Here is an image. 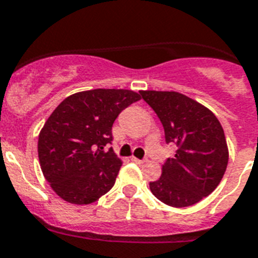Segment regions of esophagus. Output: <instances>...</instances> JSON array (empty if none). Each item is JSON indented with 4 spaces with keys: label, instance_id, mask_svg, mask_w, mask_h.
Segmentation results:
<instances>
[{
    "label": "esophagus",
    "instance_id": "obj_1",
    "mask_svg": "<svg viewBox=\"0 0 258 258\" xmlns=\"http://www.w3.org/2000/svg\"><path fill=\"white\" fill-rule=\"evenodd\" d=\"M131 160H133L134 163H136V164H144V163H146V160H140V159L135 158V156H133V158H131Z\"/></svg>",
    "mask_w": 258,
    "mask_h": 258
}]
</instances>
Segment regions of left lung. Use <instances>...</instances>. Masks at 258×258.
<instances>
[{
    "label": "left lung",
    "instance_id": "left-lung-1",
    "mask_svg": "<svg viewBox=\"0 0 258 258\" xmlns=\"http://www.w3.org/2000/svg\"><path fill=\"white\" fill-rule=\"evenodd\" d=\"M164 127L165 142L176 146L175 158L151 181L155 198L183 208L202 202L223 179L229 152L224 130L212 111L176 91H140Z\"/></svg>",
    "mask_w": 258,
    "mask_h": 258
}]
</instances>
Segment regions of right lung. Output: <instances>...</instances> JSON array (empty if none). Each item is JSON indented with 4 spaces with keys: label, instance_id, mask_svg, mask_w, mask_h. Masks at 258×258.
Returning <instances> with one entry per match:
<instances>
[{
    "label": "right lung",
    "instance_id": "right-lung-1",
    "mask_svg": "<svg viewBox=\"0 0 258 258\" xmlns=\"http://www.w3.org/2000/svg\"><path fill=\"white\" fill-rule=\"evenodd\" d=\"M140 95L133 90L95 89L62 100L38 136L43 176L71 204L96 202L115 184L122 160L112 148V124Z\"/></svg>",
    "mask_w": 258,
    "mask_h": 258
}]
</instances>
